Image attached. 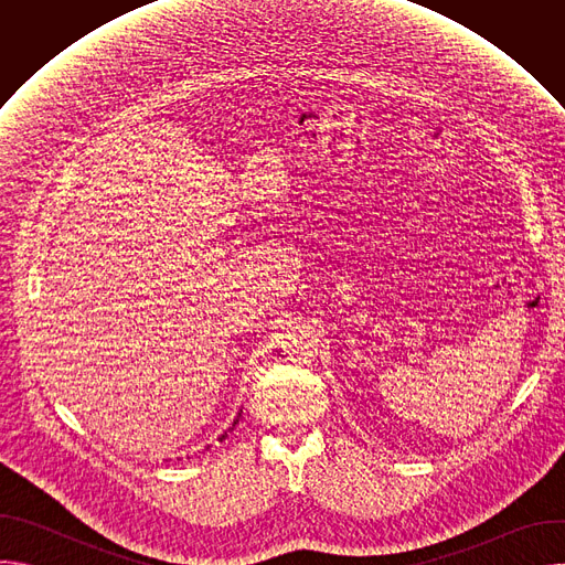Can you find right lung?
<instances>
[{
    "mask_svg": "<svg viewBox=\"0 0 565 565\" xmlns=\"http://www.w3.org/2000/svg\"><path fill=\"white\" fill-rule=\"evenodd\" d=\"M238 418H241V412H238V414H236V418H234V423H232V427H230V429H227V431H232V429H234V425H236V423H238ZM227 431H223V434H221V436H218V440H225V438H227Z\"/></svg>",
    "mask_w": 565,
    "mask_h": 565,
    "instance_id": "obj_1",
    "label": "right lung"
}]
</instances>
